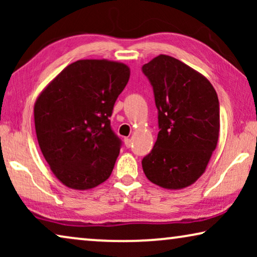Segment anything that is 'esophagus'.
Wrapping results in <instances>:
<instances>
[{
    "label": "esophagus",
    "instance_id": "esophagus-1",
    "mask_svg": "<svg viewBox=\"0 0 257 257\" xmlns=\"http://www.w3.org/2000/svg\"><path fill=\"white\" fill-rule=\"evenodd\" d=\"M124 143H125V146L128 147V149L132 146V140L130 139V138H125L124 139Z\"/></svg>",
    "mask_w": 257,
    "mask_h": 257
}]
</instances>
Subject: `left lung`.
Listing matches in <instances>:
<instances>
[{
  "instance_id": "1",
  "label": "left lung",
  "mask_w": 257,
  "mask_h": 257,
  "mask_svg": "<svg viewBox=\"0 0 257 257\" xmlns=\"http://www.w3.org/2000/svg\"><path fill=\"white\" fill-rule=\"evenodd\" d=\"M158 108L157 142L142 160L160 187L192 185L205 172L220 131V105L209 80L185 63L160 55L143 65Z\"/></svg>"
}]
</instances>
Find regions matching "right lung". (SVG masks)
<instances>
[{"mask_svg":"<svg viewBox=\"0 0 257 257\" xmlns=\"http://www.w3.org/2000/svg\"><path fill=\"white\" fill-rule=\"evenodd\" d=\"M128 66L82 59L66 66L37 98L35 128L51 171L65 186L89 189L110 177L122 145L111 127Z\"/></svg>","mask_w":257,"mask_h":257,"instance_id":"right-lung-1","label":"right lung"}]
</instances>
